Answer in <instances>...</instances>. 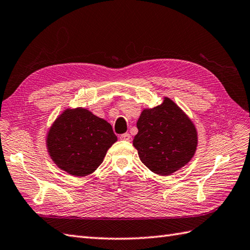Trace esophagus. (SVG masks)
<instances>
[{
  "instance_id": "1",
  "label": "esophagus",
  "mask_w": 250,
  "mask_h": 250,
  "mask_svg": "<svg viewBox=\"0 0 250 250\" xmlns=\"http://www.w3.org/2000/svg\"><path fill=\"white\" fill-rule=\"evenodd\" d=\"M119 139L121 141H130L131 140V135L129 133H124V134L119 135Z\"/></svg>"
}]
</instances>
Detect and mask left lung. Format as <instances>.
Listing matches in <instances>:
<instances>
[{"instance_id": "obj_1", "label": "left lung", "mask_w": 250, "mask_h": 250, "mask_svg": "<svg viewBox=\"0 0 250 250\" xmlns=\"http://www.w3.org/2000/svg\"><path fill=\"white\" fill-rule=\"evenodd\" d=\"M136 126L133 145L141 161L153 173L171 175L193 157L198 145L194 125L169 99L143 110Z\"/></svg>"}]
</instances>
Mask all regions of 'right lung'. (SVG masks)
<instances>
[{
    "instance_id": "1",
    "label": "right lung",
    "mask_w": 250,
    "mask_h": 250,
    "mask_svg": "<svg viewBox=\"0 0 250 250\" xmlns=\"http://www.w3.org/2000/svg\"><path fill=\"white\" fill-rule=\"evenodd\" d=\"M116 141L107 121L87 109H66L51 126L47 147L58 167L81 177L98 168Z\"/></svg>"
}]
</instances>
